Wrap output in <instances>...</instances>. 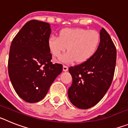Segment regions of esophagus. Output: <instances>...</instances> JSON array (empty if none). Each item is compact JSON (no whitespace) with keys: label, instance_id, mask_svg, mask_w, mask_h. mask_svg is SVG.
<instances>
[{"label":"esophagus","instance_id":"obj_1","mask_svg":"<svg viewBox=\"0 0 128 128\" xmlns=\"http://www.w3.org/2000/svg\"><path fill=\"white\" fill-rule=\"evenodd\" d=\"M68 68L67 66L63 65V71H65V72H66V71L68 70Z\"/></svg>","mask_w":128,"mask_h":128}]
</instances>
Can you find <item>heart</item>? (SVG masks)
I'll return each mask as SVG.
<instances>
[{"instance_id": "b5f03b06", "label": "heart", "mask_w": 128, "mask_h": 128, "mask_svg": "<svg viewBox=\"0 0 128 128\" xmlns=\"http://www.w3.org/2000/svg\"><path fill=\"white\" fill-rule=\"evenodd\" d=\"M100 42L99 34L96 30L84 28H65L60 30L59 37L52 35L48 39V49L54 57L60 58L62 62L84 63L90 60L98 50Z\"/></svg>"}]
</instances>
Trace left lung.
<instances>
[{
	"label": "left lung",
	"mask_w": 128,
	"mask_h": 128,
	"mask_svg": "<svg viewBox=\"0 0 128 128\" xmlns=\"http://www.w3.org/2000/svg\"><path fill=\"white\" fill-rule=\"evenodd\" d=\"M100 45L94 56L88 62L68 69L72 84L68 90V96L72 104L80 109H88L97 104L114 79L116 47L104 28L100 30Z\"/></svg>",
	"instance_id": "obj_1"
}]
</instances>
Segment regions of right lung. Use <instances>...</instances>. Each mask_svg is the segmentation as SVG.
<instances>
[{
  "label": "right lung",
  "instance_id": "obj_1",
  "mask_svg": "<svg viewBox=\"0 0 128 128\" xmlns=\"http://www.w3.org/2000/svg\"><path fill=\"white\" fill-rule=\"evenodd\" d=\"M50 24L39 20L28 22L16 34L10 47L8 73L20 98L29 103L44 99L63 65L51 62L47 41Z\"/></svg>",
  "mask_w": 128,
  "mask_h": 128
}]
</instances>
